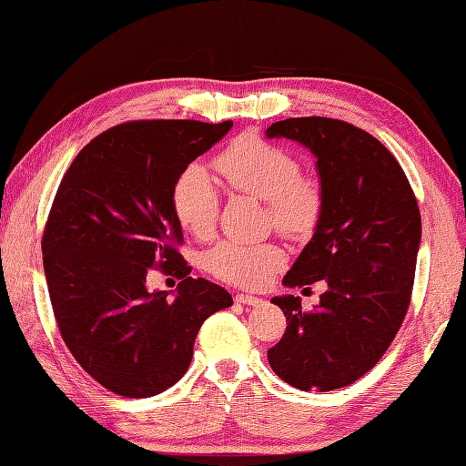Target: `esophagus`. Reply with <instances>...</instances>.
Returning a JSON list of instances; mask_svg holds the SVG:
<instances>
[{
	"instance_id": "34e87169",
	"label": "esophagus",
	"mask_w": 466,
	"mask_h": 466,
	"mask_svg": "<svg viewBox=\"0 0 466 466\" xmlns=\"http://www.w3.org/2000/svg\"><path fill=\"white\" fill-rule=\"evenodd\" d=\"M236 303H242V306H260L262 299L255 298V295H247V293H238L236 295Z\"/></svg>"
}]
</instances>
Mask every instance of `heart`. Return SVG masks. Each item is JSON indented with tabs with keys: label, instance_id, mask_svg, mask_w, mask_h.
Masks as SVG:
<instances>
[{
	"label": "heart",
	"instance_id": "obj_1",
	"mask_svg": "<svg viewBox=\"0 0 466 466\" xmlns=\"http://www.w3.org/2000/svg\"><path fill=\"white\" fill-rule=\"evenodd\" d=\"M214 168L230 189L265 199L268 222L293 238L308 236L324 209V187L314 175L301 173L291 150L275 142L242 134L214 158ZM171 208L185 232L208 238L216 230L219 199L204 167L189 165L177 175ZM285 255L275 242L222 240L204 252L208 275L236 287H262L283 267Z\"/></svg>",
	"mask_w": 466,
	"mask_h": 466
}]
</instances>
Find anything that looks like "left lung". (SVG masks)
Segmentation results:
<instances>
[{
	"mask_svg": "<svg viewBox=\"0 0 466 466\" xmlns=\"http://www.w3.org/2000/svg\"><path fill=\"white\" fill-rule=\"evenodd\" d=\"M267 137L298 140L318 157L324 209L314 238L283 283L326 281L319 306L273 298L287 328L268 365L301 391H332L373 369L408 314L421 238L418 199L401 165L369 132L334 117H289Z\"/></svg>",
	"mask_w": 466,
	"mask_h": 466,
	"instance_id": "1",
	"label": "left lung"
}]
</instances>
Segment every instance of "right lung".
<instances>
[{
  "mask_svg": "<svg viewBox=\"0 0 466 466\" xmlns=\"http://www.w3.org/2000/svg\"><path fill=\"white\" fill-rule=\"evenodd\" d=\"M232 120H134L101 132L66 168L42 234L58 329L87 375L112 393L152 397L189 369L204 321L232 295L189 277L171 189ZM152 268L183 278L175 302L148 292Z\"/></svg>",
  "mask_w": 466,
  "mask_h": 466,
  "instance_id": "right-lung-1",
  "label": "right lung"
}]
</instances>
